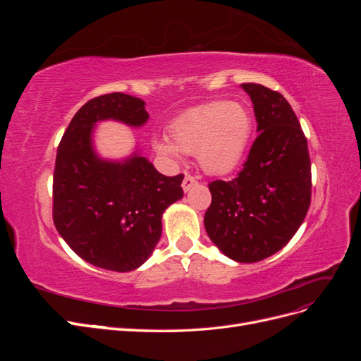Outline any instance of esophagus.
<instances>
[{
  "label": "esophagus",
  "mask_w": 361,
  "mask_h": 361,
  "mask_svg": "<svg viewBox=\"0 0 361 361\" xmlns=\"http://www.w3.org/2000/svg\"><path fill=\"white\" fill-rule=\"evenodd\" d=\"M197 183V180H195L192 176H190V174H187V176L183 178V182H182V188H183V191L187 192V191H190L194 185Z\"/></svg>",
  "instance_id": "obj_1"
}]
</instances>
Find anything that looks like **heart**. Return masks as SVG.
I'll return each instance as SVG.
<instances>
[{
	"label": "heart",
	"mask_w": 361,
	"mask_h": 361,
	"mask_svg": "<svg viewBox=\"0 0 361 361\" xmlns=\"http://www.w3.org/2000/svg\"><path fill=\"white\" fill-rule=\"evenodd\" d=\"M255 118L243 102L215 101L183 113L171 125V141L158 140L161 154L195 155L202 170L223 174L238 166L253 135Z\"/></svg>",
	"instance_id": "obj_1"
}]
</instances>
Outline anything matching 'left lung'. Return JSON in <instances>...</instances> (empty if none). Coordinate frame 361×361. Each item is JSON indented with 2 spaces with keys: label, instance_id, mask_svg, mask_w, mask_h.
<instances>
[{
  "label": "left lung",
  "instance_id": "1",
  "mask_svg": "<svg viewBox=\"0 0 361 361\" xmlns=\"http://www.w3.org/2000/svg\"><path fill=\"white\" fill-rule=\"evenodd\" d=\"M255 106L257 133L236 178L209 183L204 228L211 241L236 262L277 253L297 233L312 199L305 138L292 106L265 85H241Z\"/></svg>",
  "mask_w": 361,
  "mask_h": 361
}]
</instances>
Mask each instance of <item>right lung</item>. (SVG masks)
Listing matches in <instances>:
<instances>
[{
	"mask_svg": "<svg viewBox=\"0 0 361 361\" xmlns=\"http://www.w3.org/2000/svg\"><path fill=\"white\" fill-rule=\"evenodd\" d=\"M106 118L141 126L149 114L145 101L125 93L97 96L80 108L57 149L52 220L81 259L126 272L143 265L158 244L164 211L183 197V174L164 176L138 154L123 162L101 159L92 133Z\"/></svg>",
	"mask_w": 361,
	"mask_h": 361,
	"instance_id": "1",
	"label": "right lung"
}]
</instances>
